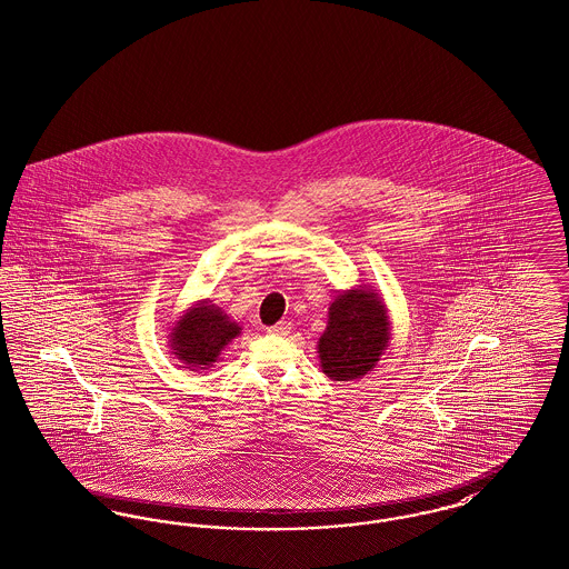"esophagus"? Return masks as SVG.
<instances>
[{"label":"esophagus","instance_id":"obj_1","mask_svg":"<svg viewBox=\"0 0 569 569\" xmlns=\"http://www.w3.org/2000/svg\"><path fill=\"white\" fill-rule=\"evenodd\" d=\"M290 331H292V325H290V322H277L274 327L268 329V333L270 335H288Z\"/></svg>","mask_w":569,"mask_h":569}]
</instances>
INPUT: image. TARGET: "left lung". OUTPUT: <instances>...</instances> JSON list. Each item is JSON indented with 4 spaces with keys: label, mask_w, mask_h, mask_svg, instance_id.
I'll return each mask as SVG.
<instances>
[{
    "label": "left lung",
    "mask_w": 569,
    "mask_h": 569,
    "mask_svg": "<svg viewBox=\"0 0 569 569\" xmlns=\"http://www.w3.org/2000/svg\"><path fill=\"white\" fill-rule=\"evenodd\" d=\"M391 339V318L385 299L363 286L341 290L329 302V322L318 339L325 376L337 382L359 380L373 371Z\"/></svg>",
    "instance_id": "left-lung-1"
}]
</instances>
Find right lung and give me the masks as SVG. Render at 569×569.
<instances>
[{
    "label": "right lung",
    "instance_id": "1",
    "mask_svg": "<svg viewBox=\"0 0 569 569\" xmlns=\"http://www.w3.org/2000/svg\"><path fill=\"white\" fill-rule=\"evenodd\" d=\"M242 333V327L210 299L191 302L169 327L168 346L180 368L208 369Z\"/></svg>",
    "mask_w": 569,
    "mask_h": 569
}]
</instances>
